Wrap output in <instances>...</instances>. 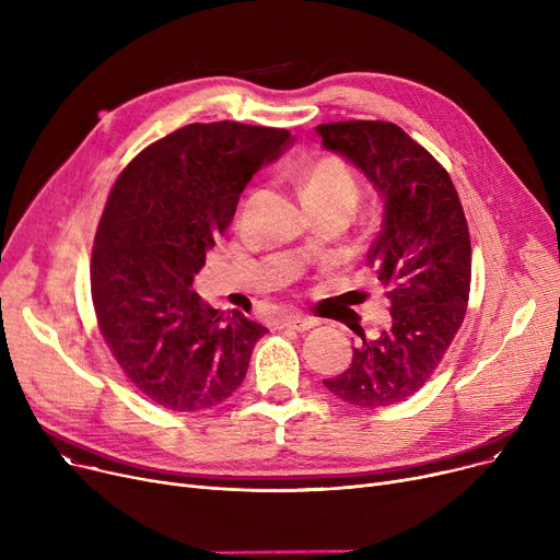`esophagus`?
Here are the masks:
<instances>
[{
    "mask_svg": "<svg viewBox=\"0 0 560 560\" xmlns=\"http://www.w3.org/2000/svg\"><path fill=\"white\" fill-rule=\"evenodd\" d=\"M281 325L285 329H292V331H308L313 327H317V319L315 317H306V315H288Z\"/></svg>",
    "mask_w": 560,
    "mask_h": 560,
    "instance_id": "esophagus-1",
    "label": "esophagus"
}]
</instances>
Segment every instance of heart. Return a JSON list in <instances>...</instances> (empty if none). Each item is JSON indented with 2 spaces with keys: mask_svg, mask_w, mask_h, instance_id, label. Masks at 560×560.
I'll use <instances>...</instances> for the list:
<instances>
[{
  "mask_svg": "<svg viewBox=\"0 0 560 560\" xmlns=\"http://www.w3.org/2000/svg\"><path fill=\"white\" fill-rule=\"evenodd\" d=\"M302 197L313 211H342L349 215L357 209L361 186L345 161L322 156L302 174Z\"/></svg>",
  "mask_w": 560,
  "mask_h": 560,
  "instance_id": "heart-1",
  "label": "heart"
}]
</instances>
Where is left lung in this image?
Masks as SVG:
<instances>
[{
    "label": "left lung",
    "instance_id": "1",
    "mask_svg": "<svg viewBox=\"0 0 560 560\" xmlns=\"http://www.w3.org/2000/svg\"><path fill=\"white\" fill-rule=\"evenodd\" d=\"M315 131L386 199L368 265L393 315L376 340L361 334L349 368L325 386L351 406H390L427 384L463 325L472 281L467 220L450 172L401 127L349 120Z\"/></svg>",
    "mask_w": 560,
    "mask_h": 560
}]
</instances>
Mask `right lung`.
Wrapping results in <instances>:
<instances>
[{
  "instance_id": "add662e5",
  "label": "right lung",
  "mask_w": 560,
  "mask_h": 560,
  "mask_svg": "<svg viewBox=\"0 0 560 560\" xmlns=\"http://www.w3.org/2000/svg\"><path fill=\"white\" fill-rule=\"evenodd\" d=\"M288 142V129L195 122L144 147L108 192L91 258L97 325L127 378L163 408L229 399L268 334L190 285L252 176Z\"/></svg>"
}]
</instances>
